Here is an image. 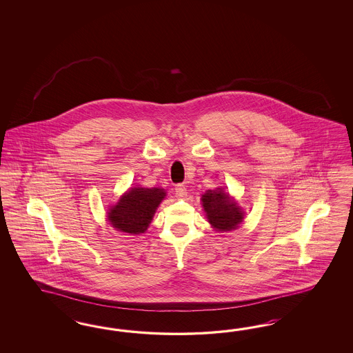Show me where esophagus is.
<instances>
[{
	"label": "esophagus",
	"mask_w": 353,
	"mask_h": 353,
	"mask_svg": "<svg viewBox=\"0 0 353 353\" xmlns=\"http://www.w3.org/2000/svg\"><path fill=\"white\" fill-rule=\"evenodd\" d=\"M174 192H176V195H177L179 198H185V196L188 195V190H186V188H185L183 185H176Z\"/></svg>",
	"instance_id": "34e87169"
}]
</instances>
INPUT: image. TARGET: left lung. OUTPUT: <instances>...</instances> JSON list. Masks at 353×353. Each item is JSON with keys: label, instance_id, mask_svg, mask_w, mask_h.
Listing matches in <instances>:
<instances>
[{"label": "left lung", "instance_id": "left-lung-1", "mask_svg": "<svg viewBox=\"0 0 353 353\" xmlns=\"http://www.w3.org/2000/svg\"><path fill=\"white\" fill-rule=\"evenodd\" d=\"M202 202L210 224L220 232L235 229L243 220V212L239 205L221 189L207 190L202 195Z\"/></svg>", "mask_w": 353, "mask_h": 353}]
</instances>
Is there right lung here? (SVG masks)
Wrapping results in <instances>:
<instances>
[{"instance_id": "1", "label": "right lung", "mask_w": 353, "mask_h": 353, "mask_svg": "<svg viewBox=\"0 0 353 353\" xmlns=\"http://www.w3.org/2000/svg\"><path fill=\"white\" fill-rule=\"evenodd\" d=\"M164 196V189L133 188L110 210L108 221L120 232L130 234L143 233Z\"/></svg>"}]
</instances>
